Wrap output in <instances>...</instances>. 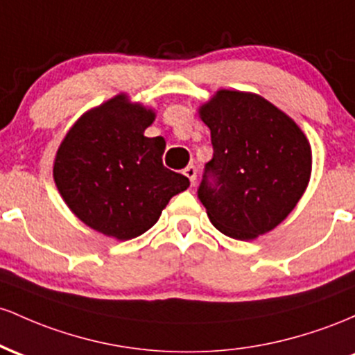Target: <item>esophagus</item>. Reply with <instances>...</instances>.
<instances>
[{
  "label": "esophagus",
  "mask_w": 355,
  "mask_h": 355,
  "mask_svg": "<svg viewBox=\"0 0 355 355\" xmlns=\"http://www.w3.org/2000/svg\"><path fill=\"white\" fill-rule=\"evenodd\" d=\"M196 174H198V171H196V167H194L193 164L188 166L184 169V176L191 181V186H194V182H196Z\"/></svg>",
  "instance_id": "1"
}]
</instances>
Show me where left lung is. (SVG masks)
<instances>
[{
	"mask_svg": "<svg viewBox=\"0 0 355 355\" xmlns=\"http://www.w3.org/2000/svg\"><path fill=\"white\" fill-rule=\"evenodd\" d=\"M213 159L198 198L214 228L254 240L292 213L312 173V149L293 119L257 94L218 90L199 107Z\"/></svg>",
	"mask_w": 355,
	"mask_h": 355,
	"instance_id": "8db88e82",
	"label": "left lung"
}]
</instances>
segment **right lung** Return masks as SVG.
<instances>
[{
  "instance_id": "right-lung-1",
  "label": "right lung",
  "mask_w": 355,
  "mask_h": 355,
  "mask_svg": "<svg viewBox=\"0 0 355 355\" xmlns=\"http://www.w3.org/2000/svg\"><path fill=\"white\" fill-rule=\"evenodd\" d=\"M154 110L115 95L75 122L60 144L53 179L71 213L92 230L132 240L156 225L189 179L162 164L166 142L146 137Z\"/></svg>"
}]
</instances>
